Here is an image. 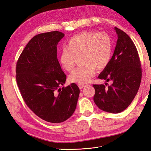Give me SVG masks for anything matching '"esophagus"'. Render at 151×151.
<instances>
[{"instance_id": "34e87169", "label": "esophagus", "mask_w": 151, "mask_h": 151, "mask_svg": "<svg viewBox=\"0 0 151 151\" xmlns=\"http://www.w3.org/2000/svg\"><path fill=\"white\" fill-rule=\"evenodd\" d=\"M78 86H79V89H83L84 87H85L86 86V85L85 84H78Z\"/></svg>"}]
</instances>
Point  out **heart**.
Instances as JSON below:
<instances>
[{"instance_id":"1","label":"heart","mask_w":151,"mask_h":151,"mask_svg":"<svg viewBox=\"0 0 151 151\" xmlns=\"http://www.w3.org/2000/svg\"><path fill=\"white\" fill-rule=\"evenodd\" d=\"M111 56V42L104 32L96 33L84 31L73 36L67 41L65 48L60 53L62 67L71 72L77 58L80 57L81 65L68 77L70 82L84 84L96 74V70H103L107 67Z\"/></svg>"}]
</instances>
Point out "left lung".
I'll use <instances>...</instances> for the list:
<instances>
[{
    "label": "left lung",
    "mask_w": 151,
    "mask_h": 151,
    "mask_svg": "<svg viewBox=\"0 0 151 151\" xmlns=\"http://www.w3.org/2000/svg\"><path fill=\"white\" fill-rule=\"evenodd\" d=\"M115 29L118 36L115 51L98 76L100 79L111 81L112 84L107 88L103 84H93V99L101 110L118 113L129 106L137 93L142 68L137 50L129 36L116 27Z\"/></svg>",
    "instance_id": "obj_1"
}]
</instances>
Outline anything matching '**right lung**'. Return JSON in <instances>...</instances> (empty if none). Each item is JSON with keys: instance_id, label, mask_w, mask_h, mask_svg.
I'll list each match as a JSON object with an SVG mask.
<instances>
[{"instance_id": "obj_1", "label": "right lung", "mask_w": 151, "mask_h": 151, "mask_svg": "<svg viewBox=\"0 0 151 151\" xmlns=\"http://www.w3.org/2000/svg\"><path fill=\"white\" fill-rule=\"evenodd\" d=\"M64 36L55 31L35 36L22 52L16 78L22 98L36 115L48 122L65 121L76 108L80 90L75 83L65 88L66 75L57 55V46Z\"/></svg>"}]
</instances>
